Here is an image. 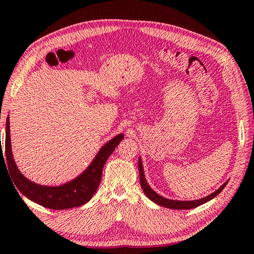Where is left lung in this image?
<instances>
[{
	"instance_id": "1",
	"label": "left lung",
	"mask_w": 254,
	"mask_h": 254,
	"mask_svg": "<svg viewBox=\"0 0 254 254\" xmlns=\"http://www.w3.org/2000/svg\"><path fill=\"white\" fill-rule=\"evenodd\" d=\"M139 175H140V185L143 189L145 196H147L150 200H152L153 203L160 205V206H162V207L171 208V209H191V208L198 207V206L207 203V201H209L210 199H213L214 197H216L223 190V189H224V187L226 186V184L229 183V180H227V182L223 184L222 186L217 189V190H215L210 195L203 197V198H200V199H196V200H174V199L166 198V197L159 195L158 192L154 191L153 189L149 186V184L147 183V179H145V176H144L142 160H141L140 157H139Z\"/></svg>"
}]
</instances>
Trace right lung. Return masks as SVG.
Instances as JSON below:
<instances>
[{"label": "right lung", "instance_id": "right-lung-1", "mask_svg": "<svg viewBox=\"0 0 254 254\" xmlns=\"http://www.w3.org/2000/svg\"><path fill=\"white\" fill-rule=\"evenodd\" d=\"M124 134H118L106 142L97 152L93 161L79 176H77L70 182H67L59 186H46V185L36 184L25 178L21 174L18 166L13 159L11 148L10 121L6 119L5 127V159L8 173L13 184L20 192L34 203L50 209H67L78 207L91 200L101 184L102 171L104 165L112 152L123 140ZM2 148V145H1ZM3 157L2 149L0 150V159ZM4 160V158H3Z\"/></svg>", "mask_w": 254, "mask_h": 254}]
</instances>
